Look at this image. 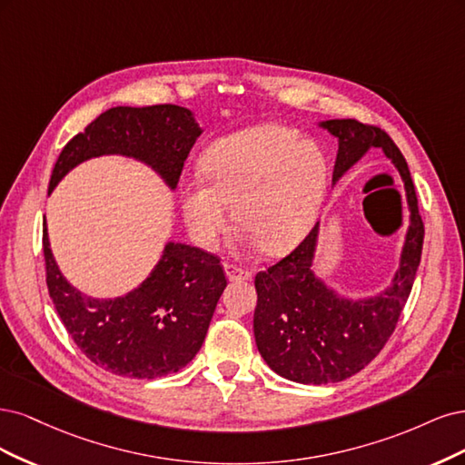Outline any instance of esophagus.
Returning a JSON list of instances; mask_svg holds the SVG:
<instances>
[{
	"mask_svg": "<svg viewBox=\"0 0 465 465\" xmlns=\"http://www.w3.org/2000/svg\"><path fill=\"white\" fill-rule=\"evenodd\" d=\"M223 272H226V278L232 280V282L233 280H249L251 278V272L245 271V268L237 266V264H230V262L223 264Z\"/></svg>",
	"mask_w": 465,
	"mask_h": 465,
	"instance_id": "34e87169",
	"label": "esophagus"
}]
</instances>
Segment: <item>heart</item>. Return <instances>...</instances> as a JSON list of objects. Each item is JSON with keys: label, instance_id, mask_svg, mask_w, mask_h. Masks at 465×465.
Returning <instances> with one entry per match:
<instances>
[{"label": "heart", "instance_id": "obj_1", "mask_svg": "<svg viewBox=\"0 0 465 465\" xmlns=\"http://www.w3.org/2000/svg\"><path fill=\"white\" fill-rule=\"evenodd\" d=\"M203 177L182 185V211L193 242L213 251L230 228L232 203L245 239L268 254H286L311 233L331 185L321 143L264 124L226 134L201 156Z\"/></svg>", "mask_w": 465, "mask_h": 465}]
</instances>
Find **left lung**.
Listing matches in <instances>:
<instances>
[{"label":"left lung","instance_id":"obj_1","mask_svg":"<svg viewBox=\"0 0 465 465\" xmlns=\"http://www.w3.org/2000/svg\"><path fill=\"white\" fill-rule=\"evenodd\" d=\"M319 127L338 139L334 183L371 148H381L401 177L410 220L396 272L377 293L343 295L312 271L321 222L286 259L254 276L252 331L257 348L280 377L302 384L346 381L379 355L410 297L425 235L408 162L392 139L379 127L355 119H328Z\"/></svg>","mask_w":465,"mask_h":465}]
</instances>
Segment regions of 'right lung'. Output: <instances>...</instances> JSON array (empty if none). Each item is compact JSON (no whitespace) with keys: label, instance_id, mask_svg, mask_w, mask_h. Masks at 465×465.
<instances>
[{"label":"right lung","instance_id":"add662e5","mask_svg":"<svg viewBox=\"0 0 465 465\" xmlns=\"http://www.w3.org/2000/svg\"><path fill=\"white\" fill-rule=\"evenodd\" d=\"M203 127L175 104L100 114L64 146L48 194L79 163L125 156L151 168L170 191ZM46 283L55 311L77 348L102 369L129 379H158L183 369L201 350L228 282L213 252L168 242L137 288L119 297H91L67 282L54 259L44 216Z\"/></svg>","mask_w":465,"mask_h":465}]
</instances>
